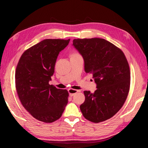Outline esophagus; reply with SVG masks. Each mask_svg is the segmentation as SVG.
<instances>
[{
	"label": "esophagus",
	"mask_w": 148,
	"mask_h": 148,
	"mask_svg": "<svg viewBox=\"0 0 148 148\" xmlns=\"http://www.w3.org/2000/svg\"><path fill=\"white\" fill-rule=\"evenodd\" d=\"M68 91H69V95L70 97H72L73 96V95H75V94H76L77 92H78V90H77V89H68Z\"/></svg>",
	"instance_id": "obj_1"
}]
</instances>
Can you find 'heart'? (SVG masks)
Instances as JSON below:
<instances>
[{
	"instance_id": "obj_1",
	"label": "heart",
	"mask_w": 148,
	"mask_h": 148,
	"mask_svg": "<svg viewBox=\"0 0 148 148\" xmlns=\"http://www.w3.org/2000/svg\"><path fill=\"white\" fill-rule=\"evenodd\" d=\"M77 55H78V54H77V53H74V54H73V56H77Z\"/></svg>"
}]
</instances>
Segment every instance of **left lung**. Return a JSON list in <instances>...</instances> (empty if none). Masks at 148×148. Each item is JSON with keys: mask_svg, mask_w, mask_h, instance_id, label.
Here are the masks:
<instances>
[{"mask_svg": "<svg viewBox=\"0 0 148 148\" xmlns=\"http://www.w3.org/2000/svg\"><path fill=\"white\" fill-rule=\"evenodd\" d=\"M72 45L84 59V71L92 73L97 89L84 91L80 110L94 123L109 119L122 108L128 96L130 71L123 52L104 39H75Z\"/></svg>", "mask_w": 148, "mask_h": 148, "instance_id": "obj_1", "label": "left lung"}]
</instances>
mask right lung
<instances>
[{"mask_svg":"<svg viewBox=\"0 0 148 148\" xmlns=\"http://www.w3.org/2000/svg\"><path fill=\"white\" fill-rule=\"evenodd\" d=\"M68 40L47 39L31 47L21 56L15 71V86L21 104L34 118L51 123L60 118L69 92L49 82L60 51Z\"/></svg>","mask_w":148,"mask_h":148,"instance_id":"right-lung-1","label":"right lung"}]
</instances>
